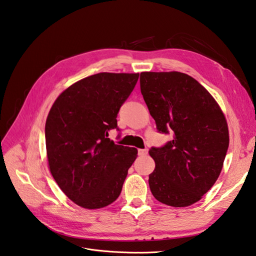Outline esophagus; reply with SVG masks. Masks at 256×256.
Segmentation results:
<instances>
[{
  "instance_id": "1",
  "label": "esophagus",
  "mask_w": 256,
  "mask_h": 256,
  "mask_svg": "<svg viewBox=\"0 0 256 256\" xmlns=\"http://www.w3.org/2000/svg\"><path fill=\"white\" fill-rule=\"evenodd\" d=\"M147 154H148V149L147 148H145V149H138V154L140 156H146Z\"/></svg>"
}]
</instances>
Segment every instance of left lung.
Instances as JSON below:
<instances>
[{"instance_id": "left-lung-1", "label": "left lung", "mask_w": 256, "mask_h": 256, "mask_svg": "<svg viewBox=\"0 0 256 256\" xmlns=\"http://www.w3.org/2000/svg\"><path fill=\"white\" fill-rule=\"evenodd\" d=\"M140 92L159 132L173 140L152 148L154 198L174 208L198 202L218 180L229 145L226 118L213 96L178 71L142 72Z\"/></svg>"}]
</instances>
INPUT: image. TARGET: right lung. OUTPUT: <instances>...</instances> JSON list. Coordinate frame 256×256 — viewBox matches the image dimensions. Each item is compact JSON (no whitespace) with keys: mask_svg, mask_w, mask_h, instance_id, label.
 Masks as SVG:
<instances>
[{"mask_svg":"<svg viewBox=\"0 0 256 256\" xmlns=\"http://www.w3.org/2000/svg\"><path fill=\"white\" fill-rule=\"evenodd\" d=\"M140 74L100 72L74 83L57 97L45 123L50 171L78 206L95 210L120 196L137 149L108 138Z\"/></svg>","mask_w":256,"mask_h":256,"instance_id":"obj_1","label":"right lung"}]
</instances>
